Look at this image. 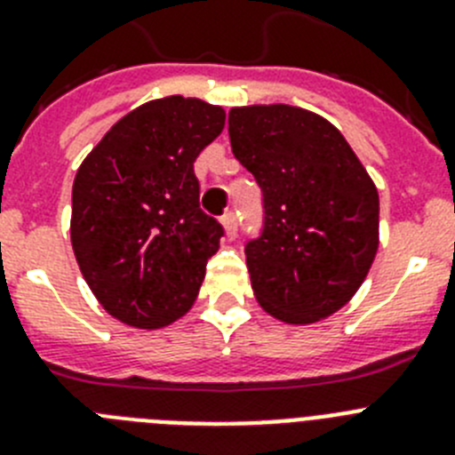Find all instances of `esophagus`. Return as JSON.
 <instances>
[{
  "label": "esophagus",
  "instance_id": "esophagus-1",
  "mask_svg": "<svg viewBox=\"0 0 455 455\" xmlns=\"http://www.w3.org/2000/svg\"><path fill=\"white\" fill-rule=\"evenodd\" d=\"M220 220H223L228 236H230V239H235V236H236V214H235V212H225L223 219H220Z\"/></svg>",
  "mask_w": 455,
  "mask_h": 455
}]
</instances>
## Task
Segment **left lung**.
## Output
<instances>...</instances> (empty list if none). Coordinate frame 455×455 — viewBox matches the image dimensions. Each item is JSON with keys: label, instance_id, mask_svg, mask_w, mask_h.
I'll use <instances>...</instances> for the list:
<instances>
[{"label": "left lung", "instance_id": "1", "mask_svg": "<svg viewBox=\"0 0 455 455\" xmlns=\"http://www.w3.org/2000/svg\"><path fill=\"white\" fill-rule=\"evenodd\" d=\"M232 152L262 188V232L246 243L257 300L315 323L351 300L378 251V191L335 124L289 104L232 108Z\"/></svg>", "mask_w": 455, "mask_h": 455}]
</instances>
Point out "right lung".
<instances>
[{
    "mask_svg": "<svg viewBox=\"0 0 455 455\" xmlns=\"http://www.w3.org/2000/svg\"><path fill=\"white\" fill-rule=\"evenodd\" d=\"M225 111L196 98L152 100L120 118L72 184V251L108 315L162 328L193 305L223 225L200 209L193 162Z\"/></svg>",
    "mask_w": 455,
    "mask_h": 455,
    "instance_id": "right-lung-1",
    "label": "right lung"
}]
</instances>
